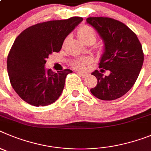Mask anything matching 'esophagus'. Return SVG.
I'll return each instance as SVG.
<instances>
[{"label": "esophagus", "mask_w": 151, "mask_h": 151, "mask_svg": "<svg viewBox=\"0 0 151 151\" xmlns=\"http://www.w3.org/2000/svg\"><path fill=\"white\" fill-rule=\"evenodd\" d=\"M77 74H80V75H81V77H83V78H86V77L88 75H89V74H88V73L82 72V71H77Z\"/></svg>", "instance_id": "esophagus-1"}]
</instances>
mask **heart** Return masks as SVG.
<instances>
[{"mask_svg":"<svg viewBox=\"0 0 151 151\" xmlns=\"http://www.w3.org/2000/svg\"><path fill=\"white\" fill-rule=\"evenodd\" d=\"M77 35H78L79 38L81 39L83 42L85 43L88 39L93 38L96 40V33L95 32V30L90 26L88 25H83L81 28H79L78 32H77ZM91 62L90 59H87V58H81V59H78L76 61H74V63L72 64V66L77 69H81L83 68L86 65H89Z\"/></svg>","mask_w":151,"mask_h":151,"instance_id":"b5f03b06","label":"heart"}]
</instances>
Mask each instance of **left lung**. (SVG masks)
<instances>
[{
	"mask_svg": "<svg viewBox=\"0 0 151 151\" xmlns=\"http://www.w3.org/2000/svg\"><path fill=\"white\" fill-rule=\"evenodd\" d=\"M86 22L94 27L104 42V52L99 63L101 72L92 74L97 85L90 89L94 96L111 101L124 96L135 84L144 62L142 46L138 37L124 23L108 17H89ZM109 70L104 76L101 72Z\"/></svg>",
	"mask_w": 151,
	"mask_h": 151,
	"instance_id": "1",
	"label": "left lung"
}]
</instances>
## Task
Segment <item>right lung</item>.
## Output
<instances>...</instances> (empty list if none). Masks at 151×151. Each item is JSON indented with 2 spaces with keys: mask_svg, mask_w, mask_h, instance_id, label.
<instances>
[{
  "mask_svg": "<svg viewBox=\"0 0 151 151\" xmlns=\"http://www.w3.org/2000/svg\"><path fill=\"white\" fill-rule=\"evenodd\" d=\"M82 17L37 23L24 30L15 40L7 56L12 87L25 102L39 107L55 102L72 70H45L47 59L59 52L66 37L82 22Z\"/></svg>",
  "mask_w": 151,
  "mask_h": 151,
  "instance_id": "1",
  "label": "right lung"
}]
</instances>
